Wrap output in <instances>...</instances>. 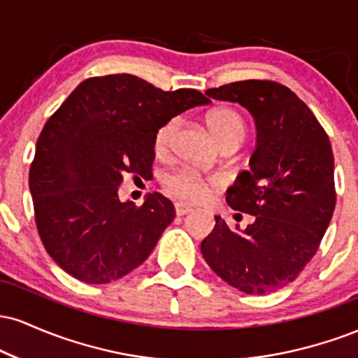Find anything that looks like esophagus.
I'll list each match as a JSON object with an SVG mask.
<instances>
[{
    "instance_id": "1",
    "label": "esophagus",
    "mask_w": 358,
    "mask_h": 358,
    "mask_svg": "<svg viewBox=\"0 0 358 358\" xmlns=\"http://www.w3.org/2000/svg\"><path fill=\"white\" fill-rule=\"evenodd\" d=\"M175 212L178 217H183V215H187V213L192 212V207L190 205H185V203H175Z\"/></svg>"
}]
</instances>
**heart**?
I'll use <instances>...</instances> for the list:
<instances>
[{
    "mask_svg": "<svg viewBox=\"0 0 358 358\" xmlns=\"http://www.w3.org/2000/svg\"><path fill=\"white\" fill-rule=\"evenodd\" d=\"M208 126H210L213 138L219 141L220 146L229 145V143H239L241 145L244 141L245 121L239 110L231 108L215 110L208 117ZM176 129H178V119H170L156 131V153H163L168 150ZM215 185V180L207 178V176L200 175L199 171L190 170V168H180V170L165 175V178H163L165 190L176 199L185 200V202H200V200L207 199Z\"/></svg>",
    "mask_w": 358,
    "mask_h": 358,
    "instance_id": "obj_1",
    "label": "heart"
}]
</instances>
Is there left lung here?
<instances>
[{
    "mask_svg": "<svg viewBox=\"0 0 358 358\" xmlns=\"http://www.w3.org/2000/svg\"><path fill=\"white\" fill-rule=\"evenodd\" d=\"M239 102L256 119L257 148L225 200L254 215L245 231L222 217L202 242L217 276L248 294H266L293 282L320 248L336 203L334 151L311 109L274 80H239L205 90ZM242 217V215H241Z\"/></svg>",
    "mask_w": 358,
    "mask_h": 358,
    "instance_id": "obj_1",
    "label": "left lung"
}]
</instances>
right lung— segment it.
I'll return each instance as SVG.
<instances>
[{
	"label": "right lung",
	"mask_w": 358,
	"mask_h": 358,
	"mask_svg": "<svg viewBox=\"0 0 358 358\" xmlns=\"http://www.w3.org/2000/svg\"><path fill=\"white\" fill-rule=\"evenodd\" d=\"M210 99L195 89L162 90L129 73L90 77L45 122L30 166L40 239L79 281L106 285L146 261L175 219L162 193L119 202L126 175L148 178L156 131Z\"/></svg>",
	"instance_id": "obj_1"
}]
</instances>
